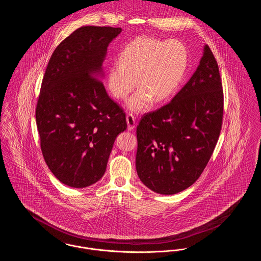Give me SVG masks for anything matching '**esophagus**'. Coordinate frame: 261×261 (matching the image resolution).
<instances>
[{
	"mask_svg": "<svg viewBox=\"0 0 261 261\" xmlns=\"http://www.w3.org/2000/svg\"><path fill=\"white\" fill-rule=\"evenodd\" d=\"M126 121H127V128H128V130H133L135 128V126H136V121H135L134 116L132 114H130V113L127 114Z\"/></svg>",
	"mask_w": 261,
	"mask_h": 261,
	"instance_id": "1",
	"label": "esophagus"
}]
</instances>
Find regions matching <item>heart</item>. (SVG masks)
Wrapping results in <instances>:
<instances>
[{
    "mask_svg": "<svg viewBox=\"0 0 261 261\" xmlns=\"http://www.w3.org/2000/svg\"><path fill=\"white\" fill-rule=\"evenodd\" d=\"M188 65V51L178 40L166 41L139 37L129 42L119 56V63L107 71V86L113 97L126 99L141 88L128 102L130 110H147L152 100H167L178 88Z\"/></svg>",
    "mask_w": 261,
    "mask_h": 261,
    "instance_id": "heart-1",
    "label": "heart"
}]
</instances>
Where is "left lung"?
I'll use <instances>...</instances> for the list:
<instances>
[{
    "mask_svg": "<svg viewBox=\"0 0 261 261\" xmlns=\"http://www.w3.org/2000/svg\"><path fill=\"white\" fill-rule=\"evenodd\" d=\"M222 115L219 65L205 44L197 70L174 98L141 117L136 170L142 182L161 195L191 187L214 153Z\"/></svg>",
    "mask_w": 261,
    "mask_h": 261,
    "instance_id": "8db88e82",
    "label": "left lung"
}]
</instances>
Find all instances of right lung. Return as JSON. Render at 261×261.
I'll return each mask as SVG.
<instances>
[{"label":"right lung","instance_id":"add662e5","mask_svg":"<svg viewBox=\"0 0 261 261\" xmlns=\"http://www.w3.org/2000/svg\"><path fill=\"white\" fill-rule=\"evenodd\" d=\"M121 28L83 25L62 40L47 63L36 109L40 149L62 184L100 180L126 114L98 77L107 46Z\"/></svg>","mask_w":261,"mask_h":261}]
</instances>
